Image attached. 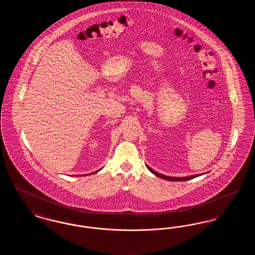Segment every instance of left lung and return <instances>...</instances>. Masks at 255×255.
I'll use <instances>...</instances> for the list:
<instances>
[{
  "mask_svg": "<svg viewBox=\"0 0 255 255\" xmlns=\"http://www.w3.org/2000/svg\"><path fill=\"white\" fill-rule=\"evenodd\" d=\"M146 167L148 168V170L150 172H152L155 176H157L158 178H161L163 180H167V181H174V182H181V181H188V180H191V179H194L197 178L199 176H202V174H197V175H191V176H188V177H169V176H165V175H162L160 173H158L157 171L152 169L150 166H148L146 164Z\"/></svg>",
  "mask_w": 255,
  "mask_h": 255,
  "instance_id": "left-lung-1",
  "label": "left lung"
}]
</instances>
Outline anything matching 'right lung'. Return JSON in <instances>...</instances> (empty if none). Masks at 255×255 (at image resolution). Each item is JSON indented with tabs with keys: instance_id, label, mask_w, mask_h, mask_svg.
Masks as SVG:
<instances>
[{
	"instance_id": "add662e5",
	"label": "right lung",
	"mask_w": 255,
	"mask_h": 255,
	"mask_svg": "<svg viewBox=\"0 0 255 255\" xmlns=\"http://www.w3.org/2000/svg\"><path fill=\"white\" fill-rule=\"evenodd\" d=\"M101 169H102V168H101ZM101 169H99V170H101ZM99 170H97V171H96V172H93V173H90V174H87V175H92V174H95V173H97V172H98V171H99ZM81 176H84V175H81Z\"/></svg>"
}]
</instances>
